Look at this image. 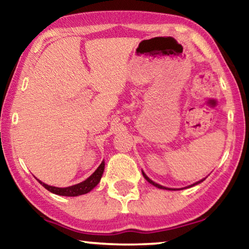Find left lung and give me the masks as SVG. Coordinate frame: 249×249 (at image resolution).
Segmentation results:
<instances>
[{
  "label": "left lung",
  "instance_id": "left-lung-1",
  "mask_svg": "<svg viewBox=\"0 0 249 249\" xmlns=\"http://www.w3.org/2000/svg\"><path fill=\"white\" fill-rule=\"evenodd\" d=\"M142 176H144V178L148 181V182L150 183V184H153L154 187H156V188H158V189H163V190H170V191H175V190H182V189H187V188H191V187H193V185H196V184H199V183H201V182H203V181L205 180V178H203V179H201V180H199V181H196V182H195L193 184H190V185H188V187H185V188H180V189H175V188H167V187H163V185H161V184H159V183H157V182H155V181H153L151 180L148 176H147L144 171L142 170Z\"/></svg>",
  "mask_w": 249,
  "mask_h": 249
}]
</instances>
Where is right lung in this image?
<instances>
[{
    "mask_svg": "<svg viewBox=\"0 0 249 249\" xmlns=\"http://www.w3.org/2000/svg\"><path fill=\"white\" fill-rule=\"evenodd\" d=\"M104 167H105V161L103 160V161L101 162V165L98 167V169H96L93 174L89 177V178H87L86 180L82 181V182L70 185V187H66V188L53 187V185L44 183L43 181H40L38 179L37 180L39 181V183L43 185L45 189H47L48 191L54 193V195L64 196H78L86 195V193H89L99 184L104 172Z\"/></svg>",
    "mask_w": 249,
    "mask_h": 249,
    "instance_id": "add662e5",
    "label": "right lung"
}]
</instances>
